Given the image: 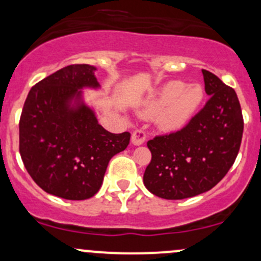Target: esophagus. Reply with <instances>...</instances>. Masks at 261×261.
Here are the masks:
<instances>
[{
  "label": "esophagus",
  "instance_id": "1",
  "mask_svg": "<svg viewBox=\"0 0 261 261\" xmlns=\"http://www.w3.org/2000/svg\"><path fill=\"white\" fill-rule=\"evenodd\" d=\"M147 139V133L143 129H136L132 133V143L134 145H141Z\"/></svg>",
  "mask_w": 261,
  "mask_h": 261
}]
</instances>
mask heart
Wrapping results in <instances>:
<instances>
[{"label": "heart", "instance_id": "obj_1", "mask_svg": "<svg viewBox=\"0 0 261 261\" xmlns=\"http://www.w3.org/2000/svg\"><path fill=\"white\" fill-rule=\"evenodd\" d=\"M204 99L199 85L187 86L181 81H169L156 91L143 113L154 116L158 112L159 123L165 129L175 130L193 118Z\"/></svg>", "mask_w": 261, "mask_h": 261}]
</instances>
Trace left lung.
Wrapping results in <instances>:
<instances>
[{
	"label": "left lung",
	"mask_w": 261,
	"mask_h": 261,
	"mask_svg": "<svg viewBox=\"0 0 261 261\" xmlns=\"http://www.w3.org/2000/svg\"><path fill=\"white\" fill-rule=\"evenodd\" d=\"M201 72L210 96L205 106L181 129L147 143L152 161L143 181L159 198L178 200L208 192L239 153L244 119L237 93L212 72Z\"/></svg>",
	"instance_id": "obj_1"
}]
</instances>
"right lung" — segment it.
Returning a JSON list of instances; mask_svg holds the SVG:
<instances>
[{"mask_svg":"<svg viewBox=\"0 0 261 261\" xmlns=\"http://www.w3.org/2000/svg\"><path fill=\"white\" fill-rule=\"evenodd\" d=\"M94 71L89 64H71L40 81L19 118L24 168L44 192L68 200L93 197L112 156L129 144V132L106 130L81 100V88L99 87Z\"/></svg>","mask_w":261,"mask_h":261,"instance_id":"1","label":"right lung"}]
</instances>
